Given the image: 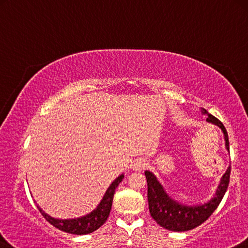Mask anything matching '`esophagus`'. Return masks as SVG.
I'll list each match as a JSON object with an SVG mask.
<instances>
[{"instance_id":"esophagus-1","label":"esophagus","mask_w":248,"mask_h":248,"mask_svg":"<svg viewBox=\"0 0 248 248\" xmlns=\"http://www.w3.org/2000/svg\"><path fill=\"white\" fill-rule=\"evenodd\" d=\"M131 167H132L133 170L141 171L145 167V160L144 159H141V158L136 159L135 161H133V163H132Z\"/></svg>"}]
</instances>
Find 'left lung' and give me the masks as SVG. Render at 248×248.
Instances as JSON below:
<instances>
[{"label": "left lung", "mask_w": 248, "mask_h": 248, "mask_svg": "<svg viewBox=\"0 0 248 248\" xmlns=\"http://www.w3.org/2000/svg\"><path fill=\"white\" fill-rule=\"evenodd\" d=\"M204 113H206V110H204ZM207 121L215 124L222 129L224 137H225L226 149L230 150L229 136H227V131L225 127H224V124L217 118H215L212 115H209ZM144 174L148 182L149 211H150L152 218L160 226H162L169 231L186 232L193 230L199 225H201L217 209L222 199L225 195L227 186L230 184L231 167L227 169L226 173L223 175L222 182L218 186V190L216 192L215 198L209 203L194 207L181 205V204L171 200L151 172L145 171Z\"/></svg>", "instance_id": "1"}]
</instances>
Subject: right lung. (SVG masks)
Returning <instances> with one entry per match:
<instances>
[{
	"instance_id": "1",
	"label": "right lung",
	"mask_w": 248,
	"mask_h": 248,
	"mask_svg": "<svg viewBox=\"0 0 248 248\" xmlns=\"http://www.w3.org/2000/svg\"><path fill=\"white\" fill-rule=\"evenodd\" d=\"M124 175L121 174L120 176L113 181L111 186L108 187L107 192L104 196V199L101 200L99 205H98L97 209L92 212V213L84 216V217L80 218H74V219H57L50 217L49 215L44 213L39 207L37 206L38 211L41 212V214L44 216V218L49 224H52L53 226L56 227V229L61 230L62 232H66V233L69 234H76V235H84V234H89L93 233V231L99 229V227L105 224L109 217L110 210H111L112 205V200H113V194H115V191L117 186H119V183L124 180Z\"/></svg>"
}]
</instances>
